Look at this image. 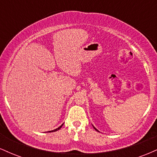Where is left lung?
<instances>
[{"label":"left lung","instance_id":"left-lung-1","mask_svg":"<svg viewBox=\"0 0 157 157\" xmlns=\"http://www.w3.org/2000/svg\"><path fill=\"white\" fill-rule=\"evenodd\" d=\"M93 127H94V129H95V130H96L97 131H98V130H97V129L96 128H95V127H94V126H93Z\"/></svg>","mask_w":157,"mask_h":157}]
</instances>
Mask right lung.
Returning <instances> with one entry per match:
<instances>
[{"label":"right lung","instance_id":"right-lung-1","mask_svg":"<svg viewBox=\"0 0 157 157\" xmlns=\"http://www.w3.org/2000/svg\"><path fill=\"white\" fill-rule=\"evenodd\" d=\"M63 125V124H62V125H61L60 127H58L57 128H56V129H55V130H52V131H48V132H55V131H58V130H60V129L61 128V127H62V126Z\"/></svg>","mask_w":157,"mask_h":157}]
</instances>
